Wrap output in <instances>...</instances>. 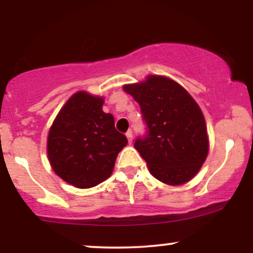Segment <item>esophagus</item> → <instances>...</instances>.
Listing matches in <instances>:
<instances>
[{
	"mask_svg": "<svg viewBox=\"0 0 253 253\" xmlns=\"http://www.w3.org/2000/svg\"><path fill=\"white\" fill-rule=\"evenodd\" d=\"M126 136H127V139H128V143L129 144H132V141H133V134H132V130H128V132L126 133Z\"/></svg>",
	"mask_w": 253,
	"mask_h": 253,
	"instance_id": "esophagus-1",
	"label": "esophagus"
}]
</instances>
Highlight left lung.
I'll use <instances>...</instances> for the list:
<instances>
[{
	"label": "left lung",
	"mask_w": 253,
	"mask_h": 253,
	"mask_svg": "<svg viewBox=\"0 0 253 253\" xmlns=\"http://www.w3.org/2000/svg\"><path fill=\"white\" fill-rule=\"evenodd\" d=\"M124 90L140 106L146 133L134 147L146 162L151 175L170 185L190 181L208 155L203 114L184 88L163 76H149Z\"/></svg>",
	"instance_id": "8db88e82"
}]
</instances>
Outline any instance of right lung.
<instances>
[{"label":"right lung","mask_w":253,"mask_h":253,"mask_svg":"<svg viewBox=\"0 0 253 253\" xmlns=\"http://www.w3.org/2000/svg\"><path fill=\"white\" fill-rule=\"evenodd\" d=\"M103 98L78 91L69 98L52 124L47 155L60 178L77 188H91L112 175L127 138L114 118L102 110Z\"/></svg>","instance_id":"1"}]
</instances>
